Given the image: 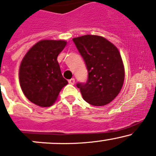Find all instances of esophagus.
Listing matches in <instances>:
<instances>
[{
    "mask_svg": "<svg viewBox=\"0 0 156 156\" xmlns=\"http://www.w3.org/2000/svg\"><path fill=\"white\" fill-rule=\"evenodd\" d=\"M75 79H74V78H71V79L69 80V83L70 84H75Z\"/></svg>",
    "mask_w": 156,
    "mask_h": 156,
    "instance_id": "obj_1",
    "label": "esophagus"
}]
</instances>
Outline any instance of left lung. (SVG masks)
Instances as JSON below:
<instances>
[{
  "mask_svg": "<svg viewBox=\"0 0 156 156\" xmlns=\"http://www.w3.org/2000/svg\"><path fill=\"white\" fill-rule=\"evenodd\" d=\"M85 62L86 83H78L83 99L90 104L102 106L112 101L125 80V68L118 48L105 37L80 36L72 39Z\"/></svg>",
  "mask_w": 156,
  "mask_h": 156,
  "instance_id": "1",
  "label": "left lung"
}]
</instances>
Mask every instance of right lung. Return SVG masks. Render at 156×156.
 Here are the masks:
<instances>
[{
	"instance_id": "1",
	"label": "right lung",
	"mask_w": 156,
	"mask_h": 156,
	"mask_svg": "<svg viewBox=\"0 0 156 156\" xmlns=\"http://www.w3.org/2000/svg\"><path fill=\"white\" fill-rule=\"evenodd\" d=\"M66 41L42 40L26 53L20 67V84L28 100L41 107L52 106L68 81L62 77L57 56Z\"/></svg>"
}]
</instances>
